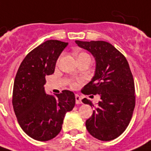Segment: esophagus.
<instances>
[{
    "mask_svg": "<svg viewBox=\"0 0 151 151\" xmlns=\"http://www.w3.org/2000/svg\"><path fill=\"white\" fill-rule=\"evenodd\" d=\"M75 100L77 104H81V103H82V102H81V98L80 96H78V95H76L75 96Z\"/></svg>",
    "mask_w": 151,
    "mask_h": 151,
    "instance_id": "obj_1",
    "label": "esophagus"
}]
</instances>
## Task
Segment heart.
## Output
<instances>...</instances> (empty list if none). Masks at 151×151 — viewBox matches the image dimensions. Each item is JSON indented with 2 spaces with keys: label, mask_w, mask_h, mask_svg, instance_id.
<instances>
[{
  "label": "heart",
  "mask_w": 151,
  "mask_h": 151,
  "mask_svg": "<svg viewBox=\"0 0 151 151\" xmlns=\"http://www.w3.org/2000/svg\"><path fill=\"white\" fill-rule=\"evenodd\" d=\"M83 54H85V53H80V54L78 55V56H79V55H83ZM77 83H75V82H73V84H72V87L73 88H76L77 87Z\"/></svg>",
  "instance_id": "heart-1"
}]
</instances>
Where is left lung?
Returning <instances> with one entry per match:
<instances>
[{"label":"left lung","instance_id":"obj_1","mask_svg":"<svg viewBox=\"0 0 151 151\" xmlns=\"http://www.w3.org/2000/svg\"><path fill=\"white\" fill-rule=\"evenodd\" d=\"M75 43L89 52L96 60L94 76L81 92L100 96L98 107L85 122L86 129L99 140L114 139L126 129L135 108V85L129 63L106 41H75ZM82 102L93 106L86 98Z\"/></svg>","mask_w":151,"mask_h":151}]
</instances>
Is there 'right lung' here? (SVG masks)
I'll use <instances>...</instances> for the list:
<instances>
[{
    "label": "right lung",
    "mask_w": 151,
    "mask_h": 151,
    "mask_svg": "<svg viewBox=\"0 0 151 151\" xmlns=\"http://www.w3.org/2000/svg\"><path fill=\"white\" fill-rule=\"evenodd\" d=\"M68 43L44 42L25 57L14 82L12 105L20 127L34 139L48 141L60 132L64 117L75 105L73 92L46 94L45 76L54 73L55 63Z\"/></svg>",
    "instance_id": "right-lung-1"
}]
</instances>
